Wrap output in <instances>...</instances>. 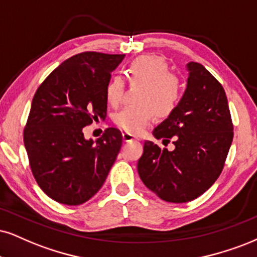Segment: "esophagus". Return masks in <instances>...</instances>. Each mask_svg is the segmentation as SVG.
<instances>
[{
    "label": "esophagus",
    "mask_w": 257,
    "mask_h": 257,
    "mask_svg": "<svg viewBox=\"0 0 257 257\" xmlns=\"http://www.w3.org/2000/svg\"><path fill=\"white\" fill-rule=\"evenodd\" d=\"M122 139H123V142L138 141V138H136L134 135H131V134H127V132H123V134H122Z\"/></svg>",
    "instance_id": "1"
}]
</instances>
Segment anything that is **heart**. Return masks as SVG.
Masks as SVG:
<instances>
[{"mask_svg":"<svg viewBox=\"0 0 257 257\" xmlns=\"http://www.w3.org/2000/svg\"><path fill=\"white\" fill-rule=\"evenodd\" d=\"M126 77L132 87L143 85L139 91L138 106H128L114 115L113 121L122 131L141 135L154 121L155 116L168 118L175 112L181 100V83L173 74L166 59L158 56H142L130 63ZM125 81L114 75L104 88V96L110 106L121 103Z\"/></svg>","mask_w":257,"mask_h":257,"instance_id":"heart-1","label":"heart"}]
</instances>
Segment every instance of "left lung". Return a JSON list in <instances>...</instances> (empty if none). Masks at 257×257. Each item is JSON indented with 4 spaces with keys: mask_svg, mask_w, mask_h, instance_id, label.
Returning a JSON list of instances; mask_svg holds the SVG:
<instances>
[{
    "mask_svg": "<svg viewBox=\"0 0 257 257\" xmlns=\"http://www.w3.org/2000/svg\"><path fill=\"white\" fill-rule=\"evenodd\" d=\"M189 77L179 106L154 130L169 143L168 151L147 141L137 168L142 181L164 201L188 202L219 177L233 138L225 90L200 63L187 64Z\"/></svg>",
    "mask_w": 257,
    "mask_h": 257,
    "instance_id": "8db88e82",
    "label": "left lung"
}]
</instances>
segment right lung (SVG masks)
Segmentation results:
<instances>
[{"mask_svg": "<svg viewBox=\"0 0 257 257\" xmlns=\"http://www.w3.org/2000/svg\"><path fill=\"white\" fill-rule=\"evenodd\" d=\"M123 55L87 51L63 62L39 85L24 143L34 179L59 204L88 201L102 187L122 143L118 128L85 141L82 128L104 119V88Z\"/></svg>", "mask_w": 257, "mask_h": 257, "instance_id": "1", "label": "right lung"}]
</instances>
